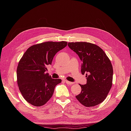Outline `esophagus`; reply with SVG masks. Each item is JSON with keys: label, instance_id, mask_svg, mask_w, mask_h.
<instances>
[{"label": "esophagus", "instance_id": "34e87169", "mask_svg": "<svg viewBox=\"0 0 131 131\" xmlns=\"http://www.w3.org/2000/svg\"><path fill=\"white\" fill-rule=\"evenodd\" d=\"M64 82H66L67 84L68 85H72V84H73V82H70V81H68V80H64Z\"/></svg>", "mask_w": 131, "mask_h": 131}]
</instances>
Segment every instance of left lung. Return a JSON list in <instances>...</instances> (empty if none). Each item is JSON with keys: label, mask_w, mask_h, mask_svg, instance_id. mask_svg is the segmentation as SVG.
<instances>
[{"label": "left lung", "mask_w": 131, "mask_h": 131, "mask_svg": "<svg viewBox=\"0 0 131 131\" xmlns=\"http://www.w3.org/2000/svg\"><path fill=\"white\" fill-rule=\"evenodd\" d=\"M69 48L82 62L81 72L86 74L87 83L80 85L81 93L75 97L86 107L103 102L112 86L113 69L110 59L100 47L86 42H68Z\"/></svg>", "instance_id": "obj_1"}]
</instances>
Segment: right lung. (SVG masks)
Returning a JSON list of instances; mask_svg holds the SVG:
<instances>
[{
    "instance_id": "add662e5",
    "label": "right lung",
    "mask_w": 131,
    "mask_h": 131,
    "mask_svg": "<svg viewBox=\"0 0 131 131\" xmlns=\"http://www.w3.org/2000/svg\"><path fill=\"white\" fill-rule=\"evenodd\" d=\"M67 45V41H47L30 46L23 54L17 68V84L29 103L40 106L52 97L55 86L62 80L45 73L46 66L51 64L54 55Z\"/></svg>"
}]
</instances>
